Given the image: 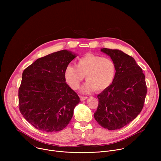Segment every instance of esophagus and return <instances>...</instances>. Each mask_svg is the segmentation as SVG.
Segmentation results:
<instances>
[{"instance_id":"esophagus-1","label":"esophagus","mask_w":161,"mask_h":161,"mask_svg":"<svg viewBox=\"0 0 161 161\" xmlns=\"http://www.w3.org/2000/svg\"><path fill=\"white\" fill-rule=\"evenodd\" d=\"M87 98H88V97H86V96H80L81 101H84V100L86 99Z\"/></svg>"}]
</instances>
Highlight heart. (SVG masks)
Instances as JSON below:
<instances>
[{
  "label": "heart",
  "instance_id": "1",
  "mask_svg": "<svg viewBox=\"0 0 161 161\" xmlns=\"http://www.w3.org/2000/svg\"><path fill=\"white\" fill-rule=\"evenodd\" d=\"M116 74L117 66L111 58L92 53L80 57L76 65H69L64 71L67 83L74 90L79 88L86 76L87 81L81 88L83 93L107 89L113 83Z\"/></svg>",
  "mask_w": 161,
  "mask_h": 161
}]
</instances>
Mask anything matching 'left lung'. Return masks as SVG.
Returning a JSON list of instances; mask_svg holds the SVG:
<instances>
[{
  "mask_svg": "<svg viewBox=\"0 0 161 161\" xmlns=\"http://www.w3.org/2000/svg\"><path fill=\"white\" fill-rule=\"evenodd\" d=\"M117 66L113 83L97 96L94 114L97 123L108 130L119 129L135 119L142 111L147 93L142 69L130 56L119 50L103 48Z\"/></svg>",
  "mask_w": 161,
  "mask_h": 161,
  "instance_id": "8db88e82",
  "label": "left lung"
}]
</instances>
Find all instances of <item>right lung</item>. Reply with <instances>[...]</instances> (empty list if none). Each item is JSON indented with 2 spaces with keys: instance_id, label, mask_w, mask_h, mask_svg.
<instances>
[{
  "instance_id": "add662e5",
  "label": "right lung",
  "mask_w": 161,
  "mask_h": 161,
  "mask_svg": "<svg viewBox=\"0 0 161 161\" xmlns=\"http://www.w3.org/2000/svg\"><path fill=\"white\" fill-rule=\"evenodd\" d=\"M75 57L63 50L37 59L23 72L19 109L37 129L57 132L71 122L80 99L65 83L64 71Z\"/></svg>"
}]
</instances>
